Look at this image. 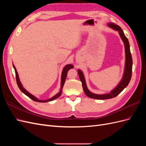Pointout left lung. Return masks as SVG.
Returning <instances> with one entry per match:
<instances>
[{
  "label": "left lung",
  "mask_w": 146,
  "mask_h": 146,
  "mask_svg": "<svg viewBox=\"0 0 146 146\" xmlns=\"http://www.w3.org/2000/svg\"><path fill=\"white\" fill-rule=\"evenodd\" d=\"M107 25L109 27L111 28L114 30L117 31L123 44H124L125 54V63L124 72H123V77L121 79V80L113 90L110 91V93L104 94H94V93H92V92H91L88 89L84 75L80 69H78V76L82 82L83 89L84 92H85V94L88 97V98L95 99H99V100L108 99H111L116 97L119 93H121L125 88L128 85H129V83L131 80V74H132V64H133V61H132V57L130 53V44H129V40H128V39L125 36V35L123 33V32L122 30V29L119 27L118 25H116L115 24L111 23L107 24Z\"/></svg>",
  "instance_id": "left-lung-1"
}]
</instances>
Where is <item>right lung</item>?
I'll return each mask as SVG.
<instances>
[{"label": "right lung", "instance_id": "obj_1", "mask_svg": "<svg viewBox=\"0 0 146 146\" xmlns=\"http://www.w3.org/2000/svg\"><path fill=\"white\" fill-rule=\"evenodd\" d=\"M13 68L15 69V73H16V82L17 84V86H18L19 88L20 89V90L23 92L24 94H25L27 96H28L29 98H30L31 99H32L33 100L35 101V102H50L54 100L57 98H58L61 95V93H62V90H63V88L64 86V84L66 80V77H67V75H68V70L70 69H72L74 68V66L72 64H67L66 66H64V68L63 69V71L62 73H61V87H60V91H59V92H58L56 95H55L54 97H52V98L47 99V100H40V99H38V98H36V97L34 96L33 95H32V94H30V92H29L27 90H26L25 88L23 87V85H22L21 82H20L19 80V76H18V73H17L16 69L15 68V66L14 64H13Z\"/></svg>", "mask_w": 146, "mask_h": 146}]
</instances>
